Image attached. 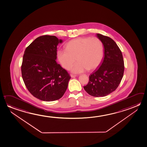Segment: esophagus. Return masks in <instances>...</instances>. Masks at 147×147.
<instances>
[{
  "label": "esophagus",
  "mask_w": 147,
  "mask_h": 147,
  "mask_svg": "<svg viewBox=\"0 0 147 147\" xmlns=\"http://www.w3.org/2000/svg\"><path fill=\"white\" fill-rule=\"evenodd\" d=\"M77 76L76 75H72V74H70V77L71 78H74V77H76Z\"/></svg>",
  "instance_id": "34e87169"
}]
</instances>
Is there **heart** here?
Here are the masks:
<instances>
[{
    "label": "heart",
    "mask_w": 147,
    "mask_h": 147,
    "mask_svg": "<svg viewBox=\"0 0 147 147\" xmlns=\"http://www.w3.org/2000/svg\"><path fill=\"white\" fill-rule=\"evenodd\" d=\"M104 56V47L101 40L97 37H84L71 40L67 43L65 49H60L57 56L61 65L69 69L78 62L71 70L81 73L96 69L100 65Z\"/></svg>",
    "instance_id": "obj_1"
}]
</instances>
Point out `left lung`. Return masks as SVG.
Wrapping results in <instances>:
<instances>
[{
  "label": "left lung",
  "instance_id": "obj_1",
  "mask_svg": "<svg viewBox=\"0 0 147 147\" xmlns=\"http://www.w3.org/2000/svg\"><path fill=\"white\" fill-rule=\"evenodd\" d=\"M104 47V58L100 67L89 76L88 83L84 86L89 95L105 96L119 86L124 72V61L121 49L113 40L97 34Z\"/></svg>",
  "mask_w": 147,
  "mask_h": 147
}]
</instances>
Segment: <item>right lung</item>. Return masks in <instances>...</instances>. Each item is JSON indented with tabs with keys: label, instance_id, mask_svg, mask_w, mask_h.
Wrapping results in <instances>:
<instances>
[{
	"label": "right lung",
	"instance_id": "add662e5",
	"mask_svg": "<svg viewBox=\"0 0 147 147\" xmlns=\"http://www.w3.org/2000/svg\"><path fill=\"white\" fill-rule=\"evenodd\" d=\"M55 36L37 38L26 48L21 74L28 91L35 98L53 101L62 97L70 76L57 62V45L61 43Z\"/></svg>",
	"mask_w": 147,
	"mask_h": 147
}]
</instances>
